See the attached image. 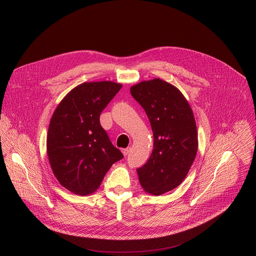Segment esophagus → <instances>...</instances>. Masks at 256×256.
I'll return each instance as SVG.
<instances>
[{"label":"esophagus","instance_id":"obj_1","mask_svg":"<svg viewBox=\"0 0 256 256\" xmlns=\"http://www.w3.org/2000/svg\"><path fill=\"white\" fill-rule=\"evenodd\" d=\"M130 150H131V148H130V147H127V148H123V149H122V152H123V154H124L125 156H127L129 154V152H130Z\"/></svg>","mask_w":256,"mask_h":256}]
</instances>
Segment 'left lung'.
Returning <instances> with one entry per match:
<instances>
[{
  "label": "left lung",
  "instance_id": "8db88e82",
  "mask_svg": "<svg viewBox=\"0 0 256 256\" xmlns=\"http://www.w3.org/2000/svg\"><path fill=\"white\" fill-rule=\"evenodd\" d=\"M144 109L153 132V150L137 168L145 192L154 196L176 188L186 178L198 151V133L192 111L172 84L154 78L130 88Z\"/></svg>",
  "mask_w": 256,
  "mask_h": 256
}]
</instances>
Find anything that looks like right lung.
<instances>
[{"label":"right lung","instance_id":"1","mask_svg":"<svg viewBox=\"0 0 256 256\" xmlns=\"http://www.w3.org/2000/svg\"><path fill=\"white\" fill-rule=\"evenodd\" d=\"M121 88L113 82L82 84L66 96L50 120L51 168L60 184L76 194L94 192L112 164L124 158L100 123L102 111Z\"/></svg>","mask_w":256,"mask_h":256}]
</instances>
